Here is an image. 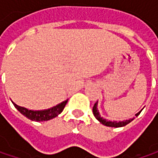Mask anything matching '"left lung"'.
<instances>
[{"instance_id": "8db88e82", "label": "left lung", "mask_w": 158, "mask_h": 158, "mask_svg": "<svg viewBox=\"0 0 158 158\" xmlns=\"http://www.w3.org/2000/svg\"><path fill=\"white\" fill-rule=\"evenodd\" d=\"M141 110H140L139 112H137V113L135 114V116L139 115L140 112H141ZM92 111H93V114H94L95 118H96L101 123H102V124L105 125V126H109V127H123V126H125L126 124H128L129 123H131V122L134 120V118H132V119H129V120H126V121H122V122H116V121L111 122V121H108V120L102 118V117L101 116L99 110H98V102L94 104L93 109H92Z\"/></svg>"}]
</instances>
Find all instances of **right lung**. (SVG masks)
Segmentation results:
<instances>
[{
	"instance_id": "obj_1",
	"label": "right lung",
	"mask_w": 158,
	"mask_h": 158,
	"mask_svg": "<svg viewBox=\"0 0 158 158\" xmlns=\"http://www.w3.org/2000/svg\"><path fill=\"white\" fill-rule=\"evenodd\" d=\"M68 102V100L50 108L48 110H28L24 107H21L15 104V102L14 105L17 110H19L23 115H24L26 118H28L31 121H35V122H44V121H49L55 117H56L58 114H60L62 112V110H64L66 104Z\"/></svg>"
}]
</instances>
